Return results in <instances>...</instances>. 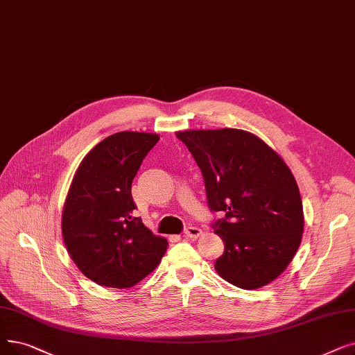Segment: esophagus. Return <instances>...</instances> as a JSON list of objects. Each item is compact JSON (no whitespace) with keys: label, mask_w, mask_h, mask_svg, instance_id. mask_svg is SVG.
<instances>
[{"label":"esophagus","mask_w":355,"mask_h":355,"mask_svg":"<svg viewBox=\"0 0 355 355\" xmlns=\"http://www.w3.org/2000/svg\"><path fill=\"white\" fill-rule=\"evenodd\" d=\"M202 234H203V230L200 229V227H196V226H189L186 230H184V236H186V238H193V239L198 238Z\"/></svg>","instance_id":"esophagus-1"}]
</instances>
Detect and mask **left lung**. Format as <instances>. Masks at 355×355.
Listing matches in <instances>:
<instances>
[{
  "mask_svg": "<svg viewBox=\"0 0 355 355\" xmlns=\"http://www.w3.org/2000/svg\"><path fill=\"white\" fill-rule=\"evenodd\" d=\"M177 137L202 169L210 210L223 214L213 223L225 243L216 271L239 288L267 286L302 242L303 206L290 168L264 141L241 129L184 130Z\"/></svg>",
  "mask_w": 355,
  "mask_h": 355,
  "instance_id": "1",
  "label": "left lung"
}]
</instances>
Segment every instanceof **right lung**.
<instances>
[{"label": "right lung", "instance_id": "add662e5", "mask_svg": "<svg viewBox=\"0 0 355 355\" xmlns=\"http://www.w3.org/2000/svg\"><path fill=\"white\" fill-rule=\"evenodd\" d=\"M159 136L119 132L81 161L62 210V236L73 263L100 286L126 288L158 267L168 242L135 218L132 181Z\"/></svg>", "mask_w": 355, "mask_h": 355}]
</instances>
